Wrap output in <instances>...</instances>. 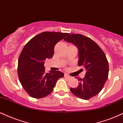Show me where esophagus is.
<instances>
[{"label": "esophagus", "mask_w": 123, "mask_h": 123, "mask_svg": "<svg viewBox=\"0 0 123 123\" xmlns=\"http://www.w3.org/2000/svg\"><path fill=\"white\" fill-rule=\"evenodd\" d=\"M64 76H65V77H66V78H67L68 79H70L72 78V77H71V76H69L68 74H65Z\"/></svg>", "instance_id": "34e87169"}]
</instances>
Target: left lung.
Instances as JSON below:
<instances>
[{"instance_id": "obj_1", "label": "left lung", "mask_w": 123, "mask_h": 123, "mask_svg": "<svg viewBox=\"0 0 123 123\" xmlns=\"http://www.w3.org/2000/svg\"><path fill=\"white\" fill-rule=\"evenodd\" d=\"M64 40L78 48V65L86 70L85 77L78 80V86L70 88V91L78 98L89 99L99 93L108 79L109 65L106 57L95 42L84 35L72 33Z\"/></svg>"}]
</instances>
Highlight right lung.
<instances>
[{"instance_id": "add662e5", "label": "right lung", "mask_w": 123, "mask_h": 123, "mask_svg": "<svg viewBox=\"0 0 123 123\" xmlns=\"http://www.w3.org/2000/svg\"><path fill=\"white\" fill-rule=\"evenodd\" d=\"M69 33L44 32L31 39L18 59V75L21 85L31 97L42 98L53 91L57 81L64 76L60 71L46 73L44 61L51 58L54 47Z\"/></svg>"}]
</instances>
